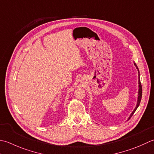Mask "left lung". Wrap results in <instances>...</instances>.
Masks as SVG:
<instances>
[{
    "mask_svg": "<svg viewBox=\"0 0 154 154\" xmlns=\"http://www.w3.org/2000/svg\"><path fill=\"white\" fill-rule=\"evenodd\" d=\"M134 65H135V66L136 67V68L137 69V70H138V76H139V77H138V84H139V90H138V96H137V105H136V108H135V109H134V111L132 112V113H131V114H130V117L128 118V120H129L131 118V117L132 116H133V114H134V112H136V110L137 109V108H138V106H139V105H140V102H141V99H142V84H141V82H140V72H139V70H138V68H137V65H136V63H134Z\"/></svg>",
    "mask_w": 154,
    "mask_h": 154,
    "instance_id": "obj_1",
    "label": "left lung"
}]
</instances>
